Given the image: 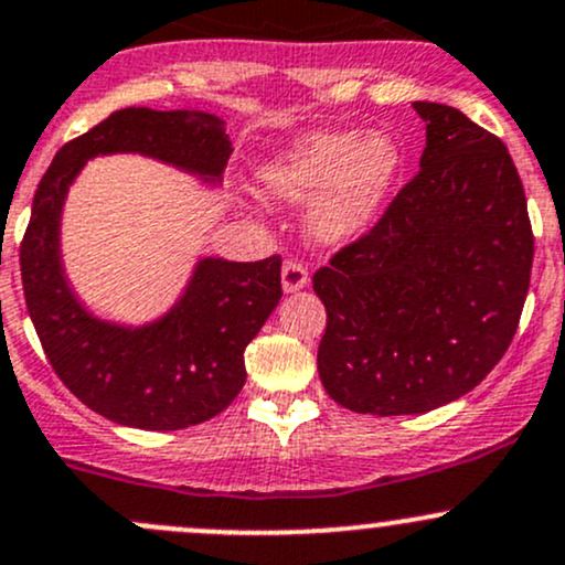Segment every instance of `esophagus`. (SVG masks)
Instances as JSON below:
<instances>
[{"instance_id":"1","label":"esophagus","mask_w":565,"mask_h":565,"mask_svg":"<svg viewBox=\"0 0 565 565\" xmlns=\"http://www.w3.org/2000/svg\"><path fill=\"white\" fill-rule=\"evenodd\" d=\"M308 284V268L300 259H287L281 268V287L284 292H297Z\"/></svg>"}]
</instances>
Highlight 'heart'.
I'll return each mask as SVG.
<instances>
[{"mask_svg":"<svg viewBox=\"0 0 565 565\" xmlns=\"http://www.w3.org/2000/svg\"><path fill=\"white\" fill-rule=\"evenodd\" d=\"M402 154L392 136L362 131L302 134L259 171V184L278 201L316 198L311 231L321 244H349L383 212Z\"/></svg>","mask_w":565,"mask_h":565,"instance_id":"obj_1","label":"heart"}]
</instances>
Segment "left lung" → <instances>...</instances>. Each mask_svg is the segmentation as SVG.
<instances>
[{
  "mask_svg": "<svg viewBox=\"0 0 565 565\" xmlns=\"http://www.w3.org/2000/svg\"><path fill=\"white\" fill-rule=\"evenodd\" d=\"M413 107L420 171L313 273L327 308L319 375L353 413H429L472 392L529 295L534 233L504 141L448 104Z\"/></svg>",
  "mask_w": 565,
  "mask_h": 565,
  "instance_id": "left-lung-1",
  "label": "left lung"
}]
</instances>
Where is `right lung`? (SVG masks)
<instances>
[{"mask_svg":"<svg viewBox=\"0 0 565 565\" xmlns=\"http://www.w3.org/2000/svg\"><path fill=\"white\" fill-rule=\"evenodd\" d=\"M107 152L152 154L216 182L231 158V139L203 111H111L55 152L21 241L29 316L64 386L115 424L188 429L225 411L244 388V349L281 300V257L203 259L179 306L141 330L93 319L66 287L58 220L66 188L85 160Z\"/></svg>","mask_w":565,"mask_h":565,"instance_id":"1","label":"right lung"}]
</instances>
